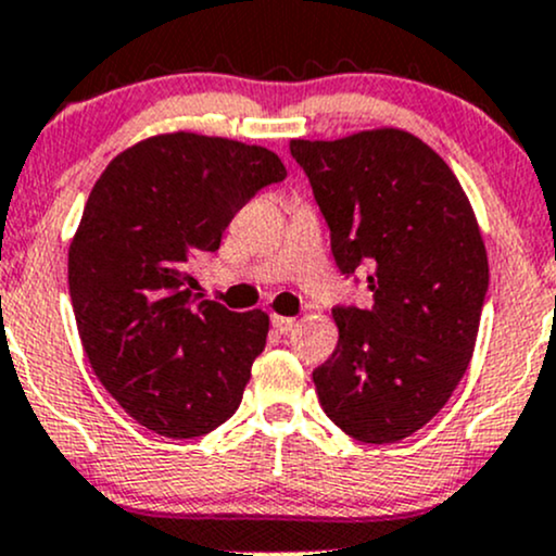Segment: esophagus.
Instances as JSON below:
<instances>
[{
  "instance_id": "obj_1",
  "label": "esophagus",
  "mask_w": 556,
  "mask_h": 556,
  "mask_svg": "<svg viewBox=\"0 0 556 556\" xmlns=\"http://www.w3.org/2000/svg\"><path fill=\"white\" fill-rule=\"evenodd\" d=\"M294 326L296 320L289 318V315H273V328H276L278 333H289Z\"/></svg>"
}]
</instances>
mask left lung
I'll return each instance as SVG.
<instances>
[{
    "label": "left lung",
    "instance_id": "left-lung-1",
    "mask_svg": "<svg viewBox=\"0 0 556 556\" xmlns=\"http://www.w3.org/2000/svg\"><path fill=\"white\" fill-rule=\"evenodd\" d=\"M331 228L339 270L371 265L374 307H337L339 344L313 371L326 416L361 443H397L453 395L475 352L488 254L462 182L397 127L291 140Z\"/></svg>",
    "mask_w": 556,
    "mask_h": 556
}]
</instances>
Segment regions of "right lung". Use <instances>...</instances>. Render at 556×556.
<instances>
[{
    "label": "right lung",
    "instance_id": "add662e5",
    "mask_svg": "<svg viewBox=\"0 0 556 556\" xmlns=\"http://www.w3.org/2000/svg\"><path fill=\"white\" fill-rule=\"evenodd\" d=\"M286 166L262 146L195 132L135 142L103 169L68 249L81 348L129 416L172 440L199 438L241 405L270 318L204 300L188 262L217 252L236 212Z\"/></svg>",
    "mask_w": 556,
    "mask_h": 556
}]
</instances>
